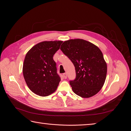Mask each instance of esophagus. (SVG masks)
<instances>
[{
	"mask_svg": "<svg viewBox=\"0 0 131 131\" xmlns=\"http://www.w3.org/2000/svg\"><path fill=\"white\" fill-rule=\"evenodd\" d=\"M63 77H64V78L65 79L67 78V75L66 73H64V74H63Z\"/></svg>",
	"mask_w": 131,
	"mask_h": 131,
	"instance_id": "1",
	"label": "esophagus"
}]
</instances>
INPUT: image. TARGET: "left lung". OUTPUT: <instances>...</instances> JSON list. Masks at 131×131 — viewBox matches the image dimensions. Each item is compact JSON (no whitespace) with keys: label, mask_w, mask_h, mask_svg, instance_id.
<instances>
[{"label":"left lung","mask_w":131,"mask_h":131,"mask_svg":"<svg viewBox=\"0 0 131 131\" xmlns=\"http://www.w3.org/2000/svg\"><path fill=\"white\" fill-rule=\"evenodd\" d=\"M61 50L72 62L76 78L70 81L73 92L82 98L96 94L104 85L107 65L98 47L83 39H70L63 42Z\"/></svg>","instance_id":"8db88e82"}]
</instances>
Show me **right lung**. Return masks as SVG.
Wrapping results in <instances>:
<instances>
[{
	"mask_svg": "<svg viewBox=\"0 0 131 131\" xmlns=\"http://www.w3.org/2000/svg\"><path fill=\"white\" fill-rule=\"evenodd\" d=\"M62 41H45L28 51L23 62V74L29 89L38 96H49L56 90L61 78L53 56Z\"/></svg>",
	"mask_w": 131,
	"mask_h": 131,
	"instance_id": "1",
	"label": "right lung"
}]
</instances>
